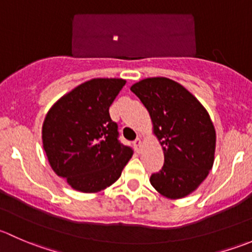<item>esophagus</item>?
Instances as JSON below:
<instances>
[{
	"instance_id": "1",
	"label": "esophagus",
	"mask_w": 252,
	"mask_h": 252,
	"mask_svg": "<svg viewBox=\"0 0 252 252\" xmlns=\"http://www.w3.org/2000/svg\"><path fill=\"white\" fill-rule=\"evenodd\" d=\"M133 145H134V149H135V151L136 152H140V150H141V146H142V142H141V139H135V140H134V142H133Z\"/></svg>"
}]
</instances>
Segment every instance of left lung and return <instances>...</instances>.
I'll return each mask as SVG.
<instances>
[{
    "mask_svg": "<svg viewBox=\"0 0 252 252\" xmlns=\"http://www.w3.org/2000/svg\"><path fill=\"white\" fill-rule=\"evenodd\" d=\"M130 90L151 117L164 154L152 187L168 199H182L199 188L215 161L216 130L210 114L192 94L168 78H147Z\"/></svg>",
    "mask_w": 252,
    "mask_h": 252,
    "instance_id": "1",
    "label": "left lung"
}]
</instances>
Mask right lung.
<instances>
[{
    "instance_id": "add662e5",
    "label": "right lung",
    "mask_w": 252,
    "mask_h": 252,
    "mask_svg": "<svg viewBox=\"0 0 252 252\" xmlns=\"http://www.w3.org/2000/svg\"><path fill=\"white\" fill-rule=\"evenodd\" d=\"M126 80L96 78L61 97L45 117L42 145L51 168L74 190L97 192L113 184L133 156L118 140L110 106Z\"/></svg>"
}]
</instances>
